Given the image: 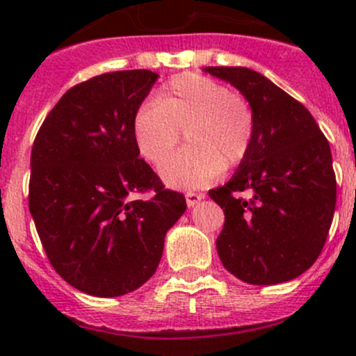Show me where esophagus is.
<instances>
[{
    "label": "esophagus",
    "mask_w": 356,
    "mask_h": 356,
    "mask_svg": "<svg viewBox=\"0 0 356 356\" xmlns=\"http://www.w3.org/2000/svg\"><path fill=\"white\" fill-rule=\"evenodd\" d=\"M203 198H204L203 193H195V191L186 193V203H188V207H195V204H198Z\"/></svg>",
    "instance_id": "obj_1"
}]
</instances>
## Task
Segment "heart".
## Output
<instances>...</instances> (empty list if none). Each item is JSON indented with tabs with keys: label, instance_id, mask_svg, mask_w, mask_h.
Here are the masks:
<instances>
[{
	"label": "heart",
	"instance_id": "heart-1",
	"mask_svg": "<svg viewBox=\"0 0 356 356\" xmlns=\"http://www.w3.org/2000/svg\"><path fill=\"white\" fill-rule=\"evenodd\" d=\"M184 130L190 146L161 168L172 188L195 189L211 184L222 168L245 160L254 136L250 103L227 86L201 74L172 77L132 120L136 148L153 167H160Z\"/></svg>",
	"mask_w": 356,
	"mask_h": 356
}]
</instances>
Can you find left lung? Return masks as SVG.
Here are the masks:
<instances>
[{
  "instance_id": "left-lung-1",
  "label": "left lung",
  "mask_w": 356,
  "mask_h": 356,
  "mask_svg": "<svg viewBox=\"0 0 356 356\" xmlns=\"http://www.w3.org/2000/svg\"><path fill=\"white\" fill-rule=\"evenodd\" d=\"M204 72L231 82L254 113L246 158L227 184L208 193L225 213L218 257L248 284L291 281L315 264L332 224L336 174L329 141L310 111L258 72Z\"/></svg>"
}]
</instances>
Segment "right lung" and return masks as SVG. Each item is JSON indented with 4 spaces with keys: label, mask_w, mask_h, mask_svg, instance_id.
Wrapping results in <instances>:
<instances>
[{
    "label": "right lung",
    "mask_w": 356,
    "mask_h": 356,
    "mask_svg": "<svg viewBox=\"0 0 356 356\" xmlns=\"http://www.w3.org/2000/svg\"><path fill=\"white\" fill-rule=\"evenodd\" d=\"M158 74L120 70L70 88L39 127L29 210L49 264L82 293L127 294L156 272L186 210L139 158L132 120ZM150 193L149 199L137 196Z\"/></svg>",
    "instance_id": "obj_1"
}]
</instances>
